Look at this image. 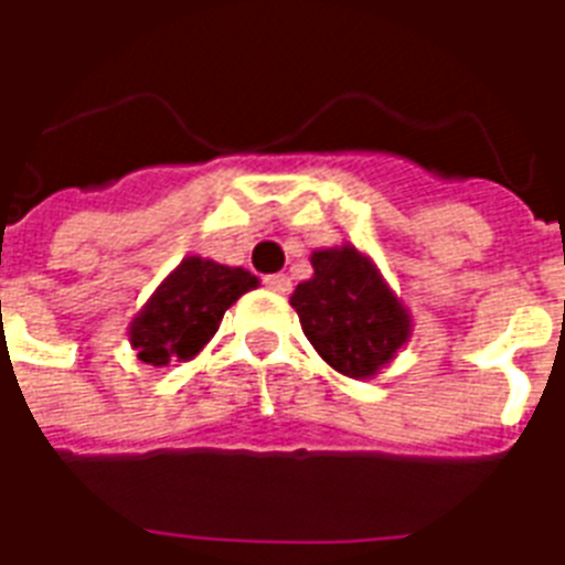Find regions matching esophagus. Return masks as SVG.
Instances as JSON below:
<instances>
[{
  "label": "esophagus",
  "instance_id": "1",
  "mask_svg": "<svg viewBox=\"0 0 565 565\" xmlns=\"http://www.w3.org/2000/svg\"><path fill=\"white\" fill-rule=\"evenodd\" d=\"M265 288L277 291V295H288L291 291V279L286 274H270V277H265Z\"/></svg>",
  "mask_w": 565,
  "mask_h": 565
}]
</instances>
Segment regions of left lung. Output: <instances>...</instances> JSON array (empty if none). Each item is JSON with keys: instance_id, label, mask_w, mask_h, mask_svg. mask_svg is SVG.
Listing matches in <instances>:
<instances>
[{"instance_id": "8db88e82", "label": "left lung", "mask_w": 565, "mask_h": 565, "mask_svg": "<svg viewBox=\"0 0 565 565\" xmlns=\"http://www.w3.org/2000/svg\"><path fill=\"white\" fill-rule=\"evenodd\" d=\"M315 277L291 295L312 348L348 377H371L409 335V315L353 247L312 253Z\"/></svg>"}]
</instances>
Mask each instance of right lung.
Here are the masks:
<instances>
[{
    "mask_svg": "<svg viewBox=\"0 0 565 565\" xmlns=\"http://www.w3.org/2000/svg\"><path fill=\"white\" fill-rule=\"evenodd\" d=\"M250 288H256V277L244 268L196 256L185 259L132 321L129 339L138 360L161 369L196 356L217 332L223 312Z\"/></svg>",
    "mask_w": 565,
    "mask_h": 565,
    "instance_id": "right-lung-1",
    "label": "right lung"
}]
</instances>
